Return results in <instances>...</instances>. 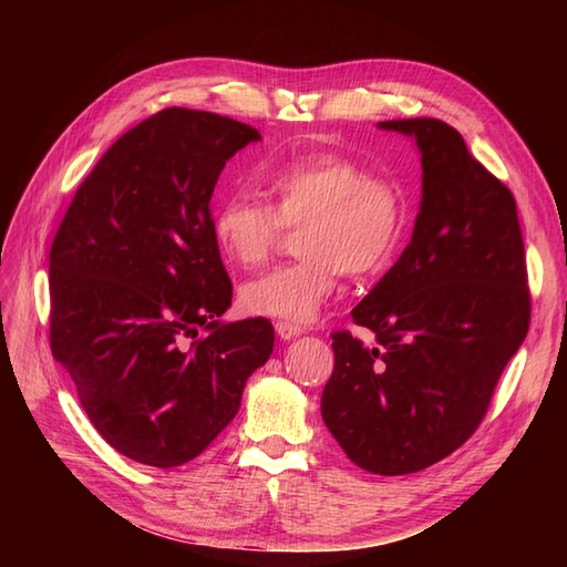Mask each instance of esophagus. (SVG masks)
Returning a JSON list of instances; mask_svg holds the SVG:
<instances>
[{
  "instance_id": "esophagus-1",
  "label": "esophagus",
  "mask_w": 567,
  "mask_h": 567,
  "mask_svg": "<svg viewBox=\"0 0 567 567\" xmlns=\"http://www.w3.org/2000/svg\"><path fill=\"white\" fill-rule=\"evenodd\" d=\"M274 329H277V333H279L284 340L296 338V336H300V333L305 331L300 323H296V321H288V319H279L277 323H274Z\"/></svg>"
}]
</instances>
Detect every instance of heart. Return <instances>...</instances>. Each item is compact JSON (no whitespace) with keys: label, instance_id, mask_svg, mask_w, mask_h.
Masks as SVG:
<instances>
[{"label":"heart","instance_id":"1","mask_svg":"<svg viewBox=\"0 0 567 567\" xmlns=\"http://www.w3.org/2000/svg\"><path fill=\"white\" fill-rule=\"evenodd\" d=\"M255 179L269 205L250 196L221 200L213 213L219 252L236 267H260L284 229L300 227V257L241 288V305L250 315L312 319L338 290L340 274L371 277L400 241L406 219L402 188L350 156L293 158L260 169Z\"/></svg>","mask_w":567,"mask_h":567}]
</instances>
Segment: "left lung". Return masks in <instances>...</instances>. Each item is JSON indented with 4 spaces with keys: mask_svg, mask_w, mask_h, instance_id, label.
I'll return each instance as SVG.
<instances>
[{
    "mask_svg": "<svg viewBox=\"0 0 567 567\" xmlns=\"http://www.w3.org/2000/svg\"><path fill=\"white\" fill-rule=\"evenodd\" d=\"M421 151L423 198L411 244L352 310L364 346L333 331L321 416L342 452L379 475L423 471L483 423L529 329L525 244L511 188L435 117L381 123Z\"/></svg>",
    "mask_w": 567,
    "mask_h": 567,
    "instance_id": "left-lung-1",
    "label": "left lung"
}]
</instances>
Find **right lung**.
Listing matches in <instances>:
<instances>
[{"mask_svg": "<svg viewBox=\"0 0 567 567\" xmlns=\"http://www.w3.org/2000/svg\"><path fill=\"white\" fill-rule=\"evenodd\" d=\"M260 140L227 115L163 109L101 156L49 250V346L113 450L196 458L274 350L265 317L217 323L231 279L213 238L221 167Z\"/></svg>", "mask_w": 567, "mask_h": 567, "instance_id": "right-lung-1", "label": "right lung"}]
</instances>
